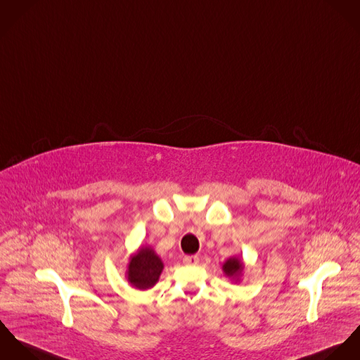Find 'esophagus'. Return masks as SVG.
Wrapping results in <instances>:
<instances>
[{"instance_id":"obj_1","label":"esophagus","mask_w":360,"mask_h":360,"mask_svg":"<svg viewBox=\"0 0 360 360\" xmlns=\"http://www.w3.org/2000/svg\"><path fill=\"white\" fill-rule=\"evenodd\" d=\"M184 262L186 265H198L199 264V257L198 255H185Z\"/></svg>"}]
</instances>
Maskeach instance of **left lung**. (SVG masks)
Returning <instances> with one entry per match:
<instances>
[{"instance_id": "8db88e82", "label": "left lung", "mask_w": 360, "mask_h": 360, "mask_svg": "<svg viewBox=\"0 0 360 360\" xmlns=\"http://www.w3.org/2000/svg\"><path fill=\"white\" fill-rule=\"evenodd\" d=\"M243 268H244V265H243L241 259L236 258V257H232V258L226 259L225 264L222 265L224 274H225L228 278L236 280V281H238V280L240 279V276H241Z\"/></svg>"}]
</instances>
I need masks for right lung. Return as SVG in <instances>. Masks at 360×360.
<instances>
[{"label": "right lung", "instance_id": "obj_1", "mask_svg": "<svg viewBox=\"0 0 360 360\" xmlns=\"http://www.w3.org/2000/svg\"><path fill=\"white\" fill-rule=\"evenodd\" d=\"M164 264L150 247H141L129 258L127 279L138 290L152 288L160 278Z\"/></svg>", "mask_w": 360, "mask_h": 360}]
</instances>
